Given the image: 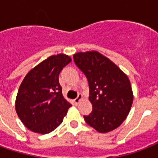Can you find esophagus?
<instances>
[{"instance_id": "esophagus-1", "label": "esophagus", "mask_w": 158, "mask_h": 158, "mask_svg": "<svg viewBox=\"0 0 158 158\" xmlns=\"http://www.w3.org/2000/svg\"><path fill=\"white\" fill-rule=\"evenodd\" d=\"M82 98H83V96H82V94H79V95H78V97H77L76 98L74 99V103L75 104H78L79 102V101H80V99Z\"/></svg>"}]
</instances>
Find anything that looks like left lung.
<instances>
[{"instance_id":"left-lung-1","label":"left lung","mask_w":158,"mask_h":158,"mask_svg":"<svg viewBox=\"0 0 158 158\" xmlns=\"http://www.w3.org/2000/svg\"><path fill=\"white\" fill-rule=\"evenodd\" d=\"M74 61L88 79L93 110L84 115L89 125L100 133L119 127L133 103L130 82L110 60L97 52H79Z\"/></svg>"}]
</instances>
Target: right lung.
Returning <instances> with one entry per match:
<instances>
[{
  "mask_svg": "<svg viewBox=\"0 0 158 158\" xmlns=\"http://www.w3.org/2000/svg\"><path fill=\"white\" fill-rule=\"evenodd\" d=\"M71 61L66 55L52 56L31 69L16 97L15 110L26 127L46 135L63 121L71 104L64 98L59 83L62 69Z\"/></svg>",
  "mask_w": 158,
  "mask_h": 158,
  "instance_id": "1",
  "label": "right lung"
}]
</instances>
